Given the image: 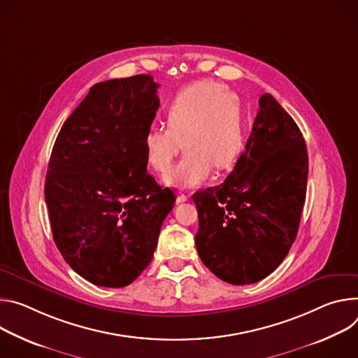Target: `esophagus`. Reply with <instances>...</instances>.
<instances>
[{
  "mask_svg": "<svg viewBox=\"0 0 358 358\" xmlns=\"http://www.w3.org/2000/svg\"><path fill=\"white\" fill-rule=\"evenodd\" d=\"M189 199V193H186L183 189H180L178 192V202L182 203V202H186Z\"/></svg>",
  "mask_w": 358,
  "mask_h": 358,
  "instance_id": "34e87169",
  "label": "esophagus"
}]
</instances>
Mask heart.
<instances>
[{
	"label": "heart",
	"mask_w": 358,
	"mask_h": 358,
	"mask_svg": "<svg viewBox=\"0 0 358 358\" xmlns=\"http://www.w3.org/2000/svg\"><path fill=\"white\" fill-rule=\"evenodd\" d=\"M166 127H152L143 146L148 164L166 173L176 156L186 148L182 161L166 175L176 187L202 183L212 173L229 169L243 148L241 102L224 85L213 81L196 83L180 91L165 109Z\"/></svg>",
	"instance_id": "1"
}]
</instances>
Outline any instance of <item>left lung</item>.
Returning a JSON list of instances; mask_svg holds the SVG:
<instances>
[{
  "label": "left lung",
  "instance_id": "left-lung-1",
  "mask_svg": "<svg viewBox=\"0 0 358 358\" xmlns=\"http://www.w3.org/2000/svg\"><path fill=\"white\" fill-rule=\"evenodd\" d=\"M259 106L231 173L192 196L201 260L237 286L260 282L287 256L307 190L308 156L297 124L270 94L260 96Z\"/></svg>",
  "mask_w": 358,
  "mask_h": 358
}]
</instances>
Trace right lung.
I'll return each instance as SVG.
<instances>
[{
  "instance_id": "obj_1",
  "label": "right lung",
  "mask_w": 358,
  "mask_h": 358,
  "mask_svg": "<svg viewBox=\"0 0 358 358\" xmlns=\"http://www.w3.org/2000/svg\"><path fill=\"white\" fill-rule=\"evenodd\" d=\"M157 88L150 75L95 84L52 148L45 202L54 241L95 286L136 279L176 201L146 172L143 138L159 108Z\"/></svg>"
}]
</instances>
